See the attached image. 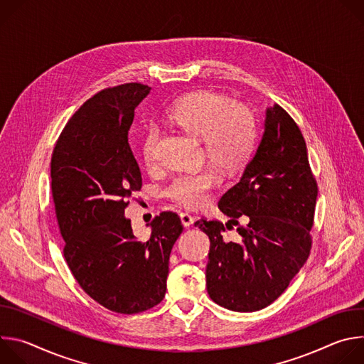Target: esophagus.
<instances>
[{
	"instance_id": "obj_1",
	"label": "esophagus",
	"mask_w": 364,
	"mask_h": 364,
	"mask_svg": "<svg viewBox=\"0 0 364 364\" xmlns=\"http://www.w3.org/2000/svg\"><path fill=\"white\" fill-rule=\"evenodd\" d=\"M180 219H181V223L184 228H190L194 223V218L188 213H180Z\"/></svg>"
}]
</instances>
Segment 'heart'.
<instances>
[{"label":"heart","mask_w":364,"mask_h":364,"mask_svg":"<svg viewBox=\"0 0 364 364\" xmlns=\"http://www.w3.org/2000/svg\"><path fill=\"white\" fill-rule=\"evenodd\" d=\"M167 119L190 135L203 139L207 157L223 173L232 174L249 161L256 136V124L252 112L240 103L216 92L201 90L176 100L167 111ZM160 131L151 127L141 141V154L145 164L155 159V146ZM220 184V174L215 167L197 173L181 174L173 178L166 193L177 204L197 209Z\"/></svg>","instance_id":"heart-1"}]
</instances>
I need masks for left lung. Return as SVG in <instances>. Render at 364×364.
Masks as SVG:
<instances>
[{
    "instance_id": "8db88e82",
    "label": "left lung",
    "mask_w": 364,
    "mask_h": 364,
    "mask_svg": "<svg viewBox=\"0 0 364 364\" xmlns=\"http://www.w3.org/2000/svg\"><path fill=\"white\" fill-rule=\"evenodd\" d=\"M318 187L305 139L285 109H267L264 135L237 184L219 200L230 218L194 223L210 239L205 287L210 298L237 313L272 304L306 262ZM244 223L240 225L238 220ZM241 239L226 242L225 228Z\"/></svg>"
}]
</instances>
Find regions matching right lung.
<instances>
[{
    "label": "right lung",
    "mask_w": 364,
    "mask_h": 364,
    "mask_svg": "<svg viewBox=\"0 0 364 364\" xmlns=\"http://www.w3.org/2000/svg\"><path fill=\"white\" fill-rule=\"evenodd\" d=\"M149 90L142 83L100 90L69 119L51 155V194L66 262L90 298L119 314L142 313L163 301L170 253L183 232L178 215L163 212L141 242L124 216L129 197L142 187L128 132Z\"/></svg>",
    "instance_id": "obj_1"
}]
</instances>
